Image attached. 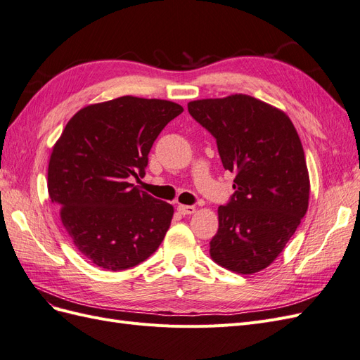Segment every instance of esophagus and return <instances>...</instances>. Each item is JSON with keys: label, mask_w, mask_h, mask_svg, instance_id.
Masks as SVG:
<instances>
[{"label": "esophagus", "mask_w": 360, "mask_h": 360, "mask_svg": "<svg viewBox=\"0 0 360 360\" xmlns=\"http://www.w3.org/2000/svg\"><path fill=\"white\" fill-rule=\"evenodd\" d=\"M177 210H179V213H181L183 216H188V214H192V213H195V205H179L177 207Z\"/></svg>", "instance_id": "esophagus-1"}]
</instances>
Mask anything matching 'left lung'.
<instances>
[{
    "label": "left lung",
    "instance_id": "obj_1",
    "mask_svg": "<svg viewBox=\"0 0 360 360\" xmlns=\"http://www.w3.org/2000/svg\"><path fill=\"white\" fill-rule=\"evenodd\" d=\"M214 136L225 169L236 174L230 201L217 209L210 257L250 275L274 263L308 210L309 176L300 138L285 112L255 97L188 103Z\"/></svg>",
    "mask_w": 360,
    "mask_h": 360
}]
</instances>
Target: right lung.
<instances>
[{"mask_svg": "<svg viewBox=\"0 0 360 360\" xmlns=\"http://www.w3.org/2000/svg\"><path fill=\"white\" fill-rule=\"evenodd\" d=\"M177 103L123 96L76 112L52 148L48 192L73 245L93 264L126 270L147 259L165 237L172 205L136 189L151 146Z\"/></svg>", "mask_w": 360, "mask_h": 360, "instance_id": "1", "label": "right lung"}]
</instances>
